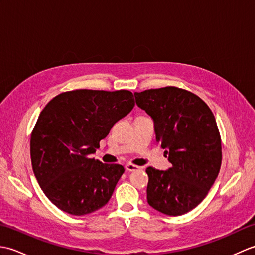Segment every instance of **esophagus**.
Listing matches in <instances>:
<instances>
[{"mask_svg":"<svg viewBox=\"0 0 255 255\" xmlns=\"http://www.w3.org/2000/svg\"><path fill=\"white\" fill-rule=\"evenodd\" d=\"M125 167H126V171H128V172H133V171H137V170L140 169V166L131 164V163L126 164V166H125Z\"/></svg>","mask_w":255,"mask_h":255,"instance_id":"1","label":"esophagus"}]
</instances>
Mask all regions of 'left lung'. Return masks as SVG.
I'll use <instances>...</instances> for the list:
<instances>
[{"label": "left lung", "instance_id": "left-lung-1", "mask_svg": "<svg viewBox=\"0 0 255 255\" xmlns=\"http://www.w3.org/2000/svg\"><path fill=\"white\" fill-rule=\"evenodd\" d=\"M137 105L154 122L156 142L172 166L147 167L148 204L169 216L196 207L208 194L221 165V139L213 112L206 103L175 86L134 93Z\"/></svg>", "mask_w": 255, "mask_h": 255}]
</instances>
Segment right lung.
Returning a JSON list of instances; mask_svg holds the SVG:
<instances>
[{
  "mask_svg": "<svg viewBox=\"0 0 255 255\" xmlns=\"http://www.w3.org/2000/svg\"><path fill=\"white\" fill-rule=\"evenodd\" d=\"M133 106L127 90H74L53 97L41 111L30 137L31 165L59 209L83 216L107 204L125 169L89 155Z\"/></svg>",
  "mask_w": 255,
  "mask_h": 255,
  "instance_id": "obj_1",
  "label": "right lung"
}]
</instances>
